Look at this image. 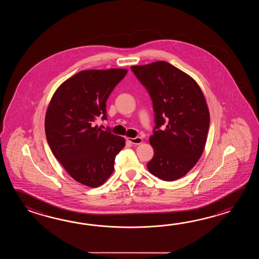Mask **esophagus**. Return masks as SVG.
<instances>
[{"label": "esophagus", "instance_id": "esophagus-1", "mask_svg": "<svg viewBox=\"0 0 259 259\" xmlns=\"http://www.w3.org/2000/svg\"><path fill=\"white\" fill-rule=\"evenodd\" d=\"M127 141L132 144H141L143 143V139L141 137L127 138Z\"/></svg>", "mask_w": 259, "mask_h": 259}]
</instances>
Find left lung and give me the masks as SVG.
<instances>
[{"label": "left lung", "mask_w": 259, "mask_h": 259, "mask_svg": "<svg viewBox=\"0 0 259 259\" xmlns=\"http://www.w3.org/2000/svg\"><path fill=\"white\" fill-rule=\"evenodd\" d=\"M131 68L148 90L158 128L149 139L154 154L147 168L163 181H176L204 152L210 123L204 94L193 77L165 61Z\"/></svg>", "instance_id": "8db88e82"}]
</instances>
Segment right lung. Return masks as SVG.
I'll return each mask as SVG.
<instances>
[{
  "mask_svg": "<svg viewBox=\"0 0 259 259\" xmlns=\"http://www.w3.org/2000/svg\"><path fill=\"white\" fill-rule=\"evenodd\" d=\"M127 73L125 68L78 72L56 89L47 107L44 127L50 148L69 176L85 186L98 187L108 180L126 144L124 138L94 122L100 115L106 119V100Z\"/></svg>",
  "mask_w": 259,
  "mask_h": 259,
  "instance_id": "right-lung-1",
  "label": "right lung"
}]
</instances>
